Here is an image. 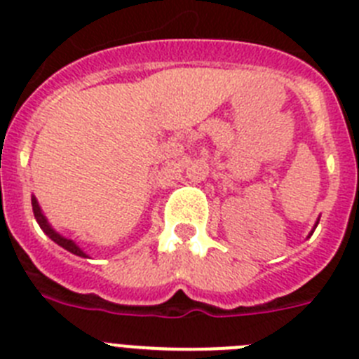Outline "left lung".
<instances>
[{
	"label": "left lung",
	"mask_w": 359,
	"mask_h": 359,
	"mask_svg": "<svg viewBox=\"0 0 359 359\" xmlns=\"http://www.w3.org/2000/svg\"><path fill=\"white\" fill-rule=\"evenodd\" d=\"M318 221H320V219H316V223H315V228H316V226H318ZM315 228H313V230H311V233H309V236H313V231H315Z\"/></svg>",
	"instance_id": "8db88e82"
}]
</instances>
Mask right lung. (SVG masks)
<instances>
[{"label":"right lung","instance_id":"add662e5","mask_svg":"<svg viewBox=\"0 0 359 359\" xmlns=\"http://www.w3.org/2000/svg\"><path fill=\"white\" fill-rule=\"evenodd\" d=\"M32 210H34V215H36V221H37V224L41 226V230H43L44 233H46V236H48L50 239L53 241V243L59 244L61 248L68 250V252L73 253V255H79V257H84V259H90V257H88V253H86L84 250H82L81 246L75 243V241L68 239V237L61 236L59 231L53 230L52 224H50L48 219H46V215H44L43 210H41L39 201H37L36 196H34V194H32Z\"/></svg>","mask_w":359,"mask_h":359}]
</instances>
